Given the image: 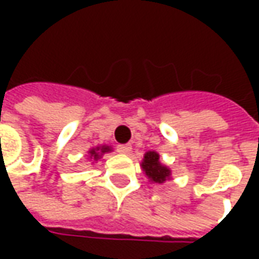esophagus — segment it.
I'll list each match as a JSON object with an SVG mask.
<instances>
[{
  "instance_id": "obj_1",
  "label": "esophagus",
  "mask_w": 259,
  "mask_h": 259,
  "mask_svg": "<svg viewBox=\"0 0 259 259\" xmlns=\"http://www.w3.org/2000/svg\"><path fill=\"white\" fill-rule=\"evenodd\" d=\"M116 150H118V152H120V154H129V152L132 151V147H130L129 144H120V146L116 147Z\"/></svg>"
}]
</instances>
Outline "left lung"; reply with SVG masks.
I'll return each instance as SVG.
<instances>
[{
  "label": "left lung",
  "instance_id": "left-lung-1",
  "mask_svg": "<svg viewBox=\"0 0 259 259\" xmlns=\"http://www.w3.org/2000/svg\"><path fill=\"white\" fill-rule=\"evenodd\" d=\"M141 168L147 178L154 183H163L170 178V169L159 161V154L155 151H148L144 154Z\"/></svg>",
  "mask_w": 259,
  "mask_h": 259
}]
</instances>
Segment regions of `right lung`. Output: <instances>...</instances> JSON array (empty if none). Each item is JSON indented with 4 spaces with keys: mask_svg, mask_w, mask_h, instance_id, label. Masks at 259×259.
Segmentation results:
<instances>
[{
    "mask_svg": "<svg viewBox=\"0 0 259 259\" xmlns=\"http://www.w3.org/2000/svg\"><path fill=\"white\" fill-rule=\"evenodd\" d=\"M112 151V148L108 146H98L96 148H91L89 154H90V158L93 161H97V159H100V158L105 154V152H111Z\"/></svg>",
    "mask_w": 259,
    "mask_h": 259,
    "instance_id": "right-lung-1",
    "label": "right lung"
}]
</instances>
